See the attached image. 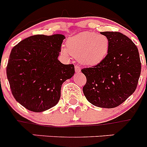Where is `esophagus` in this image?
I'll return each instance as SVG.
<instances>
[{
    "label": "esophagus",
    "mask_w": 147,
    "mask_h": 147,
    "mask_svg": "<svg viewBox=\"0 0 147 147\" xmlns=\"http://www.w3.org/2000/svg\"><path fill=\"white\" fill-rule=\"evenodd\" d=\"M80 71H81V68H80V66L77 65H75V71L77 73H79V72H80Z\"/></svg>",
    "instance_id": "34e87169"
}]
</instances>
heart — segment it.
<instances>
[{
	"label": "heart",
	"instance_id": "b5f03b06",
	"mask_svg": "<svg viewBox=\"0 0 147 147\" xmlns=\"http://www.w3.org/2000/svg\"><path fill=\"white\" fill-rule=\"evenodd\" d=\"M109 40L105 35L95 32H82L67 41V48H62L65 55L80 57L82 63L88 65L98 64L106 57L109 49Z\"/></svg>",
	"mask_w": 147,
	"mask_h": 147
}]
</instances>
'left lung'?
<instances>
[{
  "instance_id": "1",
  "label": "left lung",
  "mask_w": 147,
  "mask_h": 147,
  "mask_svg": "<svg viewBox=\"0 0 147 147\" xmlns=\"http://www.w3.org/2000/svg\"><path fill=\"white\" fill-rule=\"evenodd\" d=\"M101 34L108 38V52L99 63L82 69L87 80L83 93L92 105L113 108L135 92L141 63L137 46L129 37L118 32Z\"/></svg>"
}]
</instances>
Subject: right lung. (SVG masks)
<instances>
[{
  "label": "right lung",
  "instance_id": "right-lung-1",
  "mask_svg": "<svg viewBox=\"0 0 147 147\" xmlns=\"http://www.w3.org/2000/svg\"><path fill=\"white\" fill-rule=\"evenodd\" d=\"M62 34H37L13 48L6 75L14 98L33 112H42L59 102L62 84L75 73L73 64L58 60Z\"/></svg>",
  "mask_w": 147,
  "mask_h": 147
}]
</instances>
